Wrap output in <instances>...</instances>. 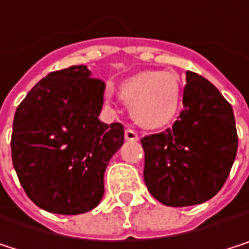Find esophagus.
<instances>
[{
    "label": "esophagus",
    "instance_id": "obj_1",
    "mask_svg": "<svg viewBox=\"0 0 249 249\" xmlns=\"http://www.w3.org/2000/svg\"><path fill=\"white\" fill-rule=\"evenodd\" d=\"M125 140H127V142H137V140H139V134H137L134 130L127 128V130H125Z\"/></svg>",
    "mask_w": 249,
    "mask_h": 249
}]
</instances>
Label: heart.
Returning a JSON list of instances; mask_svg holds the SVG:
<instances>
[{
	"label": "heart",
	"mask_w": 249,
	"mask_h": 249,
	"mask_svg": "<svg viewBox=\"0 0 249 249\" xmlns=\"http://www.w3.org/2000/svg\"><path fill=\"white\" fill-rule=\"evenodd\" d=\"M121 96L131 105L133 119L147 130L171 124L181 103L178 78L159 71H142L127 78L121 86Z\"/></svg>",
	"instance_id": "heart-1"
}]
</instances>
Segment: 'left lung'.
<instances>
[{"mask_svg":"<svg viewBox=\"0 0 249 249\" xmlns=\"http://www.w3.org/2000/svg\"><path fill=\"white\" fill-rule=\"evenodd\" d=\"M184 109L165 133L142 139L144 182L169 207L201 204L226 182L238 150L232 106L204 77L187 71Z\"/></svg>","mask_w":249,"mask_h":249,"instance_id":"8db88e82","label":"left lung"}]
</instances>
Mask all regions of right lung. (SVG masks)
I'll use <instances>...</instances> for the list:
<instances>
[{
  "label": "right lung",
  "instance_id": "obj_1",
  "mask_svg": "<svg viewBox=\"0 0 249 249\" xmlns=\"http://www.w3.org/2000/svg\"><path fill=\"white\" fill-rule=\"evenodd\" d=\"M105 83L86 65L49 72L18 105L11 156L27 197L56 214H81L102 200L103 175L124 127L99 119Z\"/></svg>",
  "mask_w": 249,
  "mask_h": 249
}]
</instances>
